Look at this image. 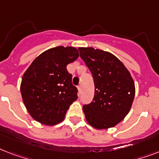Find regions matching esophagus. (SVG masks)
<instances>
[{"mask_svg":"<svg viewBox=\"0 0 159 159\" xmlns=\"http://www.w3.org/2000/svg\"><path fill=\"white\" fill-rule=\"evenodd\" d=\"M77 89H78V94H80V93H81V91H82V87H81L80 85L77 87Z\"/></svg>","mask_w":159,"mask_h":159,"instance_id":"1","label":"esophagus"}]
</instances>
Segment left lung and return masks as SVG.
Instances as JSON below:
<instances>
[{
    "label": "left lung",
    "instance_id": "1",
    "mask_svg": "<svg viewBox=\"0 0 159 159\" xmlns=\"http://www.w3.org/2000/svg\"><path fill=\"white\" fill-rule=\"evenodd\" d=\"M78 50L92 72L95 84L92 102L83 106L87 121L98 129L114 127L131 108L135 94L133 78L112 53L92 47Z\"/></svg>",
    "mask_w": 159,
    "mask_h": 159
}]
</instances>
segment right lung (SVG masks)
<instances>
[{"instance_id":"right-lung-1","label":"right lung","mask_w":159,"mask_h":159,"mask_svg":"<svg viewBox=\"0 0 159 159\" xmlns=\"http://www.w3.org/2000/svg\"><path fill=\"white\" fill-rule=\"evenodd\" d=\"M78 56L74 47H55L39 55L24 73L21 96L36 121L46 125L60 123L77 99V88L72 85L67 65Z\"/></svg>"}]
</instances>
